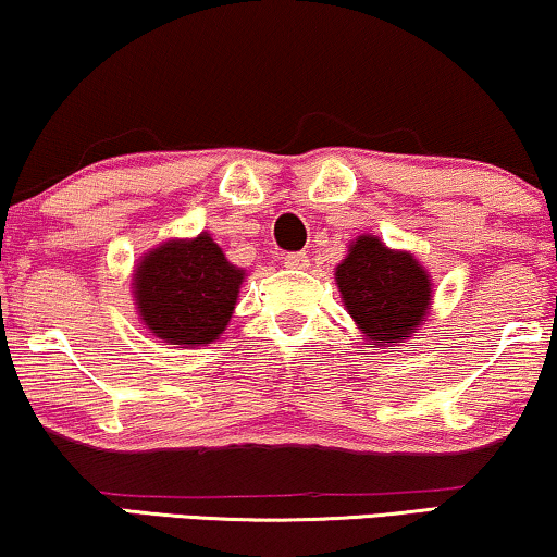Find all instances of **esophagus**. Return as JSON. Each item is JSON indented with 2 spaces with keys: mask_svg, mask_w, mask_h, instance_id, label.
Here are the masks:
<instances>
[{
  "mask_svg": "<svg viewBox=\"0 0 557 557\" xmlns=\"http://www.w3.org/2000/svg\"><path fill=\"white\" fill-rule=\"evenodd\" d=\"M285 267H293V270H306L308 267L306 251H290V255H285Z\"/></svg>",
  "mask_w": 557,
  "mask_h": 557,
  "instance_id": "esophagus-1",
  "label": "esophagus"
}]
</instances>
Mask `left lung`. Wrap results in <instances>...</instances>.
<instances>
[{"mask_svg": "<svg viewBox=\"0 0 557 557\" xmlns=\"http://www.w3.org/2000/svg\"><path fill=\"white\" fill-rule=\"evenodd\" d=\"M336 285L351 319L377 347L408 339L432 306V283L419 259L360 236L336 267Z\"/></svg>", "mask_w": 557, "mask_h": 557, "instance_id": "left-lung-1", "label": "left lung"}]
</instances>
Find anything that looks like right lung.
Wrapping results in <instances>:
<instances>
[{"label":"right lung","mask_w":557,"mask_h":557,"mask_svg":"<svg viewBox=\"0 0 557 557\" xmlns=\"http://www.w3.org/2000/svg\"><path fill=\"white\" fill-rule=\"evenodd\" d=\"M244 270L231 264L210 234L172 238L133 272L138 315L169 344L206 347L223 334L236 308Z\"/></svg>","instance_id":"right-lung-1"}]
</instances>
